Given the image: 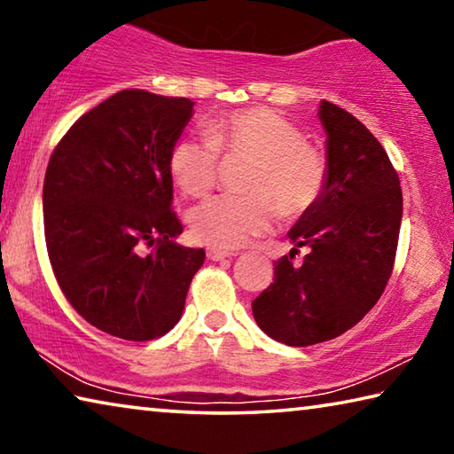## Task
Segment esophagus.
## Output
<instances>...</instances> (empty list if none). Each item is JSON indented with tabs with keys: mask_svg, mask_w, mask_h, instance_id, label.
I'll return each instance as SVG.
<instances>
[{
	"mask_svg": "<svg viewBox=\"0 0 454 454\" xmlns=\"http://www.w3.org/2000/svg\"><path fill=\"white\" fill-rule=\"evenodd\" d=\"M206 256H208V260H214V262H218V260H226V258H230L232 256V252H228V250H222V248H208L206 250Z\"/></svg>",
	"mask_w": 454,
	"mask_h": 454,
	"instance_id": "obj_1",
	"label": "esophagus"
}]
</instances>
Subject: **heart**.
<instances>
[{
  "label": "heart",
  "instance_id": "heart-1",
  "mask_svg": "<svg viewBox=\"0 0 454 454\" xmlns=\"http://www.w3.org/2000/svg\"><path fill=\"white\" fill-rule=\"evenodd\" d=\"M224 156L254 160L244 188L218 194L190 212V230L214 248H238L272 226L276 214L298 218L318 204L328 184V158L294 121L268 107H246L208 121L206 136L182 137L168 170L184 194L200 198L214 188Z\"/></svg>",
  "mask_w": 454,
  "mask_h": 454
}]
</instances>
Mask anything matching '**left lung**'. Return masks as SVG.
<instances>
[{
	"label": "left lung",
	"mask_w": 454,
	"mask_h": 454,
	"mask_svg": "<svg viewBox=\"0 0 454 454\" xmlns=\"http://www.w3.org/2000/svg\"><path fill=\"white\" fill-rule=\"evenodd\" d=\"M328 184L290 230V256L252 302L258 326L288 347H310L358 325L393 274L403 220L401 180L380 142L342 107L322 99ZM309 248L302 265L291 262Z\"/></svg>",
	"instance_id": "obj_1"
}]
</instances>
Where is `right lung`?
<instances>
[{"instance_id": "right-lung-1", "label": "right lung", "mask_w": 454, "mask_h": 454, "mask_svg": "<svg viewBox=\"0 0 454 454\" xmlns=\"http://www.w3.org/2000/svg\"><path fill=\"white\" fill-rule=\"evenodd\" d=\"M194 102L121 90L75 121L43 180L53 276L74 310L124 340L164 336L180 320L202 248L174 242L168 158Z\"/></svg>"}]
</instances>
